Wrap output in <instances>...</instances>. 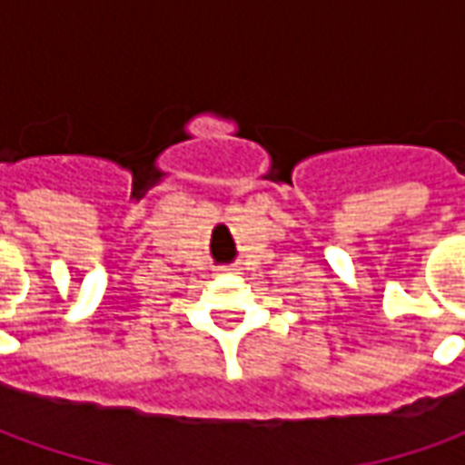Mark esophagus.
<instances>
[{
	"instance_id": "1",
	"label": "esophagus",
	"mask_w": 465,
	"mask_h": 465,
	"mask_svg": "<svg viewBox=\"0 0 465 465\" xmlns=\"http://www.w3.org/2000/svg\"><path fill=\"white\" fill-rule=\"evenodd\" d=\"M219 273H236V269H232V266H219Z\"/></svg>"
}]
</instances>
